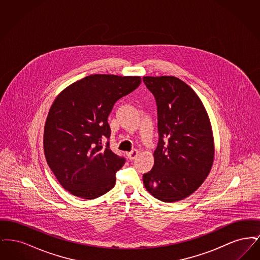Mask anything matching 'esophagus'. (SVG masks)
I'll return each instance as SVG.
<instances>
[{"instance_id": "obj_1", "label": "esophagus", "mask_w": 260, "mask_h": 260, "mask_svg": "<svg viewBox=\"0 0 260 260\" xmlns=\"http://www.w3.org/2000/svg\"><path fill=\"white\" fill-rule=\"evenodd\" d=\"M137 154H138V151L135 149V150H133V151H131L129 153H127V157H128V159L129 160H135L136 157H137Z\"/></svg>"}]
</instances>
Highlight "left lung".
<instances>
[{"label":"left lung","instance_id":"left-lung-1","mask_svg":"<svg viewBox=\"0 0 260 260\" xmlns=\"http://www.w3.org/2000/svg\"><path fill=\"white\" fill-rule=\"evenodd\" d=\"M158 110L154 166L143 174L149 193L166 203L194 193L210 173L214 142L210 118L196 92L173 76L143 77Z\"/></svg>","mask_w":260,"mask_h":260}]
</instances>
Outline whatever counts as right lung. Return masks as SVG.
<instances>
[{"label": "right lung", "mask_w": 260, "mask_h": 260, "mask_svg": "<svg viewBox=\"0 0 260 260\" xmlns=\"http://www.w3.org/2000/svg\"><path fill=\"white\" fill-rule=\"evenodd\" d=\"M138 76L94 74L64 88L44 129L46 160L58 182L76 197L93 200L110 191L124 158L109 148L108 116L115 102L134 91Z\"/></svg>", "instance_id": "right-lung-1"}]
</instances>
